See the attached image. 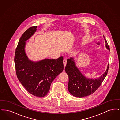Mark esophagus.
Listing matches in <instances>:
<instances>
[{"label":"esophagus","instance_id":"esophagus-1","mask_svg":"<svg viewBox=\"0 0 120 120\" xmlns=\"http://www.w3.org/2000/svg\"><path fill=\"white\" fill-rule=\"evenodd\" d=\"M63 64H64V68H65V67H66V64H67V59L66 58H64V59H63Z\"/></svg>","mask_w":120,"mask_h":120}]
</instances>
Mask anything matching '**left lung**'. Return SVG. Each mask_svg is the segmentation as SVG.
Instances as JSON below:
<instances>
[{"instance_id":"8db88e82","label":"left lung","mask_w":120,"mask_h":120,"mask_svg":"<svg viewBox=\"0 0 120 120\" xmlns=\"http://www.w3.org/2000/svg\"><path fill=\"white\" fill-rule=\"evenodd\" d=\"M105 47L110 51V48L107 40L103 36ZM109 63L104 73L97 78H89L83 74L76 66L74 57H70L67 60L65 67V71L69 77L68 91L75 97L82 98L86 97L95 91L102 84L106 76Z\"/></svg>"}]
</instances>
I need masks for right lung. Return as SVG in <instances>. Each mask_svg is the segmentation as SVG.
<instances>
[{
  "instance_id": "add662e5",
  "label": "right lung",
  "mask_w": 120,
  "mask_h": 120,
  "mask_svg": "<svg viewBox=\"0 0 120 120\" xmlns=\"http://www.w3.org/2000/svg\"><path fill=\"white\" fill-rule=\"evenodd\" d=\"M37 26L27 29L22 35L16 49L14 62L17 78L24 87L34 96L47 95L52 82L63 70V57L57 59L33 61L29 58L25 50L26 41L34 34Z\"/></svg>"
}]
</instances>
